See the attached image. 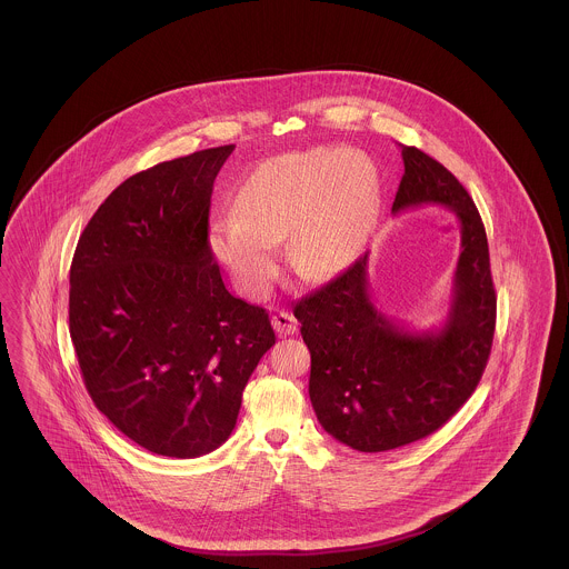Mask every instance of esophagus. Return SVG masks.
<instances>
[{
  "label": "esophagus",
  "mask_w": 569,
  "mask_h": 569,
  "mask_svg": "<svg viewBox=\"0 0 569 569\" xmlns=\"http://www.w3.org/2000/svg\"><path fill=\"white\" fill-rule=\"evenodd\" d=\"M272 328L279 332V335H295L298 330L297 318L292 316V313H288V311H279V313H274L272 316Z\"/></svg>",
  "instance_id": "34e87169"
}]
</instances>
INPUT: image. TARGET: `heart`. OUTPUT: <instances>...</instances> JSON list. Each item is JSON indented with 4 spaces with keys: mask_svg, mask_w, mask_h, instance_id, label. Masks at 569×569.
I'll return each mask as SVG.
<instances>
[{
    "mask_svg": "<svg viewBox=\"0 0 569 569\" xmlns=\"http://www.w3.org/2000/svg\"><path fill=\"white\" fill-rule=\"evenodd\" d=\"M373 162L346 147H313L256 163L232 211L217 217L209 243L244 297H264L279 262L277 241L313 279L343 271L367 243L379 211Z\"/></svg>",
    "mask_w": 569,
    "mask_h": 569,
    "instance_id": "1",
    "label": "heart"
}]
</instances>
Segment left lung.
<instances>
[{
    "label": "left lung",
    "instance_id": "left-lung-1",
    "mask_svg": "<svg viewBox=\"0 0 569 569\" xmlns=\"http://www.w3.org/2000/svg\"><path fill=\"white\" fill-rule=\"evenodd\" d=\"M401 156L406 172L392 213L441 204L459 219L460 256L443 328L409 332L378 311L367 290V253L295 307L311 352V406L326 433L358 452L395 450L443 427L473 395L495 335L482 217L448 168L416 147H403Z\"/></svg>",
    "mask_w": 569,
    "mask_h": 569
}]
</instances>
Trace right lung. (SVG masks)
<instances>
[{
	"mask_svg": "<svg viewBox=\"0 0 569 569\" xmlns=\"http://www.w3.org/2000/svg\"><path fill=\"white\" fill-rule=\"evenodd\" d=\"M234 144L126 179L89 219L70 267V337L96 407L144 450L193 459L237 425L274 346L267 309L223 286L211 193Z\"/></svg>",
	"mask_w": 569,
	"mask_h": 569,
	"instance_id": "obj_1",
	"label": "right lung"
}]
</instances>
